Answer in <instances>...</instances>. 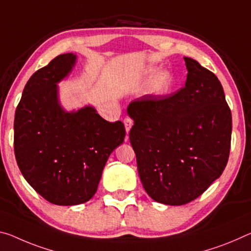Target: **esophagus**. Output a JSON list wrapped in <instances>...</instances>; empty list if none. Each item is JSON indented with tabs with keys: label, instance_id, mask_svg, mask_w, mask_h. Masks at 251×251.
<instances>
[{
	"label": "esophagus",
	"instance_id": "obj_1",
	"mask_svg": "<svg viewBox=\"0 0 251 251\" xmlns=\"http://www.w3.org/2000/svg\"><path fill=\"white\" fill-rule=\"evenodd\" d=\"M124 125H125V129H126V133L128 134L129 133V130H130V128H132V126H133V121L130 118H125L124 119Z\"/></svg>",
	"mask_w": 251,
	"mask_h": 251
}]
</instances>
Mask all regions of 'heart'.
Listing matches in <instances>:
<instances>
[{
  "mask_svg": "<svg viewBox=\"0 0 251 251\" xmlns=\"http://www.w3.org/2000/svg\"><path fill=\"white\" fill-rule=\"evenodd\" d=\"M152 73V69H149L146 71V75H150ZM172 85V75L169 71L162 70L155 74L147 85V94L151 96H161Z\"/></svg>",
  "mask_w": 251,
  "mask_h": 251,
  "instance_id": "b5f03b06",
  "label": "heart"
}]
</instances>
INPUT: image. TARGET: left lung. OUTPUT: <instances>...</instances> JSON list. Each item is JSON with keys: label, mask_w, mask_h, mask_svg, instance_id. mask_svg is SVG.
<instances>
[{"label": "left lung", "mask_w": 251, "mask_h": 251, "mask_svg": "<svg viewBox=\"0 0 251 251\" xmlns=\"http://www.w3.org/2000/svg\"><path fill=\"white\" fill-rule=\"evenodd\" d=\"M185 86L173 96H143L127 107L129 141L142 184L154 201L182 205L224 172L231 142V111L217 75L184 57Z\"/></svg>", "instance_id": "left-lung-1"}]
</instances>
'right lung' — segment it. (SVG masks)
Here are the masks:
<instances>
[{"label": "right lung", "instance_id": "add662e5", "mask_svg": "<svg viewBox=\"0 0 251 251\" xmlns=\"http://www.w3.org/2000/svg\"><path fill=\"white\" fill-rule=\"evenodd\" d=\"M75 62V54H60L31 75L14 117L19 169L40 196L57 205L94 197L109 155L126 133L121 121H105L93 106L63 108L58 83Z\"/></svg>", "mask_w": 251, "mask_h": 251}]
</instances>
